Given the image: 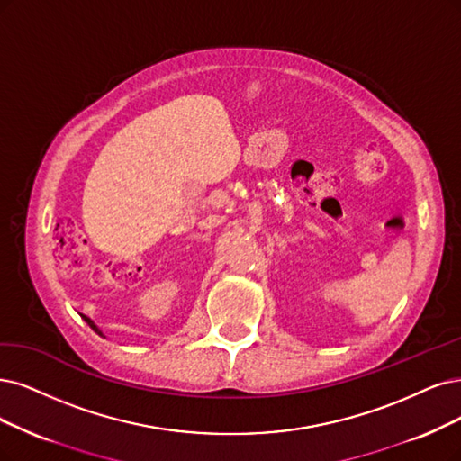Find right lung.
I'll use <instances>...</instances> for the list:
<instances>
[{"label":"right lung","mask_w":461,"mask_h":461,"mask_svg":"<svg viewBox=\"0 0 461 461\" xmlns=\"http://www.w3.org/2000/svg\"><path fill=\"white\" fill-rule=\"evenodd\" d=\"M83 319H85V321H87V322H89V327H91V329H93V330H95V332H96V334H102V332H100V330H98V329H96V327H95V325H93V321H91V319H89V317H83Z\"/></svg>","instance_id":"right-lung-1"}]
</instances>
